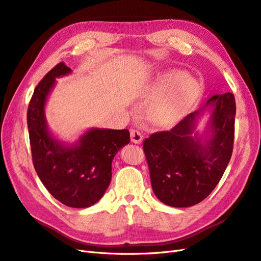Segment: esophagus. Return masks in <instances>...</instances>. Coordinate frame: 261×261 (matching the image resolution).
I'll use <instances>...</instances> for the list:
<instances>
[{"label": "esophagus", "instance_id": "esophagus-1", "mask_svg": "<svg viewBox=\"0 0 261 261\" xmlns=\"http://www.w3.org/2000/svg\"><path fill=\"white\" fill-rule=\"evenodd\" d=\"M130 136H131V141H132L133 143L139 144V143H141V142H142L143 136H142V133L140 132L139 130L131 129V131H130Z\"/></svg>", "mask_w": 261, "mask_h": 261}]
</instances>
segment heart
I'll use <instances>...</instances> for the list:
<instances>
[{
	"mask_svg": "<svg viewBox=\"0 0 261 261\" xmlns=\"http://www.w3.org/2000/svg\"><path fill=\"white\" fill-rule=\"evenodd\" d=\"M200 91L194 78L182 71H170L160 77L152 86L151 92L160 97L151 106L150 117L160 125L175 123L183 117Z\"/></svg>",
	"mask_w": 261,
	"mask_h": 261,
	"instance_id": "heart-1",
	"label": "heart"
}]
</instances>
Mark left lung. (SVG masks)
Returning a JSON list of instances; mask_svg holds the SVG:
<instances>
[{
  "mask_svg": "<svg viewBox=\"0 0 261 261\" xmlns=\"http://www.w3.org/2000/svg\"><path fill=\"white\" fill-rule=\"evenodd\" d=\"M212 109L204 138L196 121ZM236 102L232 93L215 95L202 108L182 119L170 131L155 132L143 142L152 190L165 205L190 207L208 196L229 163L235 136Z\"/></svg>",
  "mask_w": 261,
  "mask_h": 261,
  "instance_id": "1",
  "label": "left lung"
}]
</instances>
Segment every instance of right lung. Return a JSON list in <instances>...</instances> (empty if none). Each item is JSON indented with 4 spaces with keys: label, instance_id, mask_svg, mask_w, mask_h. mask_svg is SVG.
I'll return each mask as SVG.
<instances>
[{
    "label": "right lung",
    "instance_id": "obj_1",
    "mask_svg": "<svg viewBox=\"0 0 261 261\" xmlns=\"http://www.w3.org/2000/svg\"><path fill=\"white\" fill-rule=\"evenodd\" d=\"M69 67L57 64L38 83L28 110L33 164L50 194L66 206L85 208L102 197L111 181V163L117 152L130 142L129 130L90 129L71 145L58 141L48 131L45 103L57 77Z\"/></svg>",
    "mask_w": 261,
    "mask_h": 261
}]
</instances>
